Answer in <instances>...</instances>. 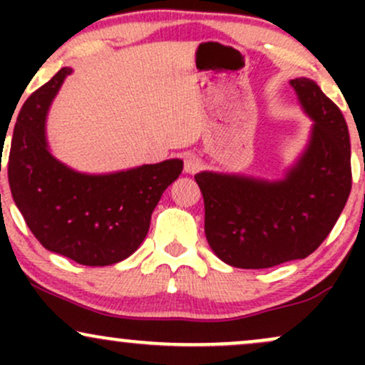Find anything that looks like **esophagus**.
<instances>
[{
    "label": "esophagus",
    "instance_id": "esophagus-1",
    "mask_svg": "<svg viewBox=\"0 0 365 365\" xmlns=\"http://www.w3.org/2000/svg\"><path fill=\"white\" fill-rule=\"evenodd\" d=\"M200 166H202V159H200L199 156H195V154H187L185 165H183V168H185V173L194 175L200 170Z\"/></svg>",
    "mask_w": 365,
    "mask_h": 365
}]
</instances>
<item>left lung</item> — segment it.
<instances>
[{"label":"left lung","instance_id":"obj_1","mask_svg":"<svg viewBox=\"0 0 365 365\" xmlns=\"http://www.w3.org/2000/svg\"><path fill=\"white\" fill-rule=\"evenodd\" d=\"M290 86L314 125L304 154L283 180L195 175L206 238L230 266L264 269L305 259L329 235L350 195V137L340 108L311 78Z\"/></svg>","mask_w":365,"mask_h":365}]
</instances>
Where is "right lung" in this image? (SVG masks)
<instances>
[{"instance_id": "1", "label": "right lung", "mask_w": 365, "mask_h": 365, "mask_svg": "<svg viewBox=\"0 0 365 365\" xmlns=\"http://www.w3.org/2000/svg\"><path fill=\"white\" fill-rule=\"evenodd\" d=\"M70 73L72 68H61L20 110L8 182L16 207L44 249L83 266H110L139 249L154 207L182 173L183 161L168 159L108 175L78 173L58 161L48 149L46 115Z\"/></svg>"}]
</instances>
